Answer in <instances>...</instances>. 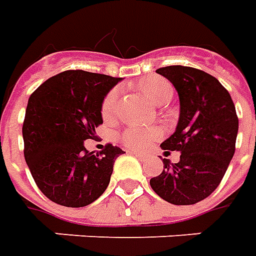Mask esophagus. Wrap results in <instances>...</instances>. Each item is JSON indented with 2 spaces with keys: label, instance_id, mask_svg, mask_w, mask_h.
<instances>
[{
  "label": "esophagus",
  "instance_id": "obj_1",
  "mask_svg": "<svg viewBox=\"0 0 256 256\" xmlns=\"http://www.w3.org/2000/svg\"><path fill=\"white\" fill-rule=\"evenodd\" d=\"M130 154H132V155H134V156H137V158H138V159H141V160H144L145 158H146L144 154H140V152H137V150H132Z\"/></svg>",
  "mask_w": 256,
  "mask_h": 256
}]
</instances>
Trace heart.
I'll return each mask as SVG.
<instances>
[{
    "label": "heart",
    "mask_w": 256,
    "mask_h": 256,
    "mask_svg": "<svg viewBox=\"0 0 256 256\" xmlns=\"http://www.w3.org/2000/svg\"><path fill=\"white\" fill-rule=\"evenodd\" d=\"M142 93L150 98L156 106H163L167 104L172 100V84L160 76H148L140 80L137 84ZM119 98H120V92L118 88L110 90L102 100L101 104V115L104 119H110L118 111L119 106ZM163 136V130L160 128H138V126H132L128 128L122 134L119 136V138L128 148L133 150H144L146 146H150L155 140L160 138Z\"/></svg>",
    "instance_id": "heart-1"
}]
</instances>
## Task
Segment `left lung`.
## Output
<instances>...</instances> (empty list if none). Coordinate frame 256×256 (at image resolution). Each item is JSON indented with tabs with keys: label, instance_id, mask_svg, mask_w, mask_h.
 I'll return each mask as SVG.
<instances>
[{
	"label": "left lung",
	"instance_id": "8db88e82",
	"mask_svg": "<svg viewBox=\"0 0 256 256\" xmlns=\"http://www.w3.org/2000/svg\"><path fill=\"white\" fill-rule=\"evenodd\" d=\"M180 97L176 132L160 144L164 154L181 152L180 160L163 159L150 188L163 200L188 206L208 198L225 176L236 150L238 118L229 92L212 75L184 66L156 70Z\"/></svg>",
	"mask_w": 256,
	"mask_h": 256
}]
</instances>
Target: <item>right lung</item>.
<instances>
[{"label":"right lung","mask_w":256,"mask_h":256,"mask_svg":"<svg viewBox=\"0 0 256 256\" xmlns=\"http://www.w3.org/2000/svg\"><path fill=\"white\" fill-rule=\"evenodd\" d=\"M119 80L68 70L45 80L30 96L23 122L24 159L49 200L84 207L108 186L115 159L123 150L106 144L96 154L84 148V141L97 137L102 100Z\"/></svg>","instance_id":"obj_1"}]
</instances>
